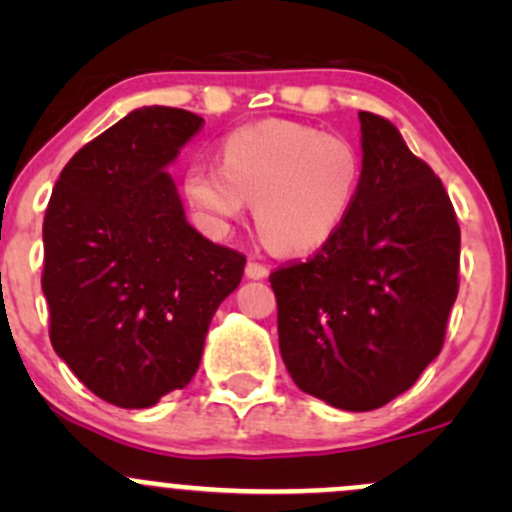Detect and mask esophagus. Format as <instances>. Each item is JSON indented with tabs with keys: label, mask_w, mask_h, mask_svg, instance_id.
Returning <instances> with one entry per match:
<instances>
[{
	"label": "esophagus",
	"mask_w": 512,
	"mask_h": 512,
	"mask_svg": "<svg viewBox=\"0 0 512 512\" xmlns=\"http://www.w3.org/2000/svg\"><path fill=\"white\" fill-rule=\"evenodd\" d=\"M245 275L250 277V280H265V277L270 275V267L262 265V262H257V260H250L245 265Z\"/></svg>",
	"instance_id": "34e87169"
}]
</instances>
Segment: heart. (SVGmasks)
I'll return each instance as SVG.
<instances>
[{
    "mask_svg": "<svg viewBox=\"0 0 512 512\" xmlns=\"http://www.w3.org/2000/svg\"><path fill=\"white\" fill-rule=\"evenodd\" d=\"M361 183V153L352 141L292 121H262L232 131L220 168L185 170L188 203L223 230L255 203V223L277 252H312L342 227Z\"/></svg>",
    "mask_w": 512,
    "mask_h": 512,
    "instance_id": "heart-1",
    "label": "heart"
}]
</instances>
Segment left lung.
I'll return each mask as SVG.
<instances>
[{
  "mask_svg": "<svg viewBox=\"0 0 512 512\" xmlns=\"http://www.w3.org/2000/svg\"><path fill=\"white\" fill-rule=\"evenodd\" d=\"M361 183L317 255L270 275L280 352L294 384L371 411L441 354L458 294L461 227L438 175L396 126L359 111Z\"/></svg>",
  "mask_w": 512,
  "mask_h": 512,
  "instance_id": "1",
  "label": "left lung"
}]
</instances>
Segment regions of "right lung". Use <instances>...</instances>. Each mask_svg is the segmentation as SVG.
I'll list each match as a JSON object with an SVG mask.
<instances>
[{"mask_svg":"<svg viewBox=\"0 0 512 512\" xmlns=\"http://www.w3.org/2000/svg\"><path fill=\"white\" fill-rule=\"evenodd\" d=\"M183 108L143 106L61 170L44 215L54 352L98 399L148 409L183 389L245 255L185 220L165 165L203 128Z\"/></svg>","mask_w":512,"mask_h":512,"instance_id":"1","label":"right lung"}]
</instances>
